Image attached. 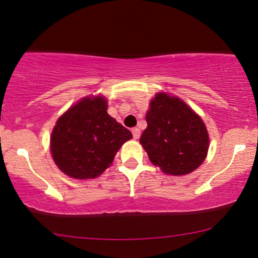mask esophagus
I'll use <instances>...</instances> for the list:
<instances>
[{
	"label": "esophagus",
	"instance_id": "obj_1",
	"mask_svg": "<svg viewBox=\"0 0 258 258\" xmlns=\"http://www.w3.org/2000/svg\"><path fill=\"white\" fill-rule=\"evenodd\" d=\"M132 135H133V138L135 139H139L140 137V130L139 128H132Z\"/></svg>",
	"mask_w": 258,
	"mask_h": 258
}]
</instances>
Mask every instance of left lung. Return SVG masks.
<instances>
[{"label":"left lung","mask_w":258,"mask_h":258,"mask_svg":"<svg viewBox=\"0 0 258 258\" xmlns=\"http://www.w3.org/2000/svg\"><path fill=\"white\" fill-rule=\"evenodd\" d=\"M146 122L139 142L163 172L185 175L205 161L210 143L206 126L178 97L157 94L150 103Z\"/></svg>","instance_id":"1"}]
</instances>
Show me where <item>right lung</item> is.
Masks as SVG:
<instances>
[{"instance_id": "add662e5", "label": "right lung", "mask_w": 258, "mask_h": 258, "mask_svg": "<svg viewBox=\"0 0 258 258\" xmlns=\"http://www.w3.org/2000/svg\"><path fill=\"white\" fill-rule=\"evenodd\" d=\"M131 138L132 133L108 115L106 99L86 97L58 119L51 135L52 157L70 177L95 178Z\"/></svg>"}]
</instances>
